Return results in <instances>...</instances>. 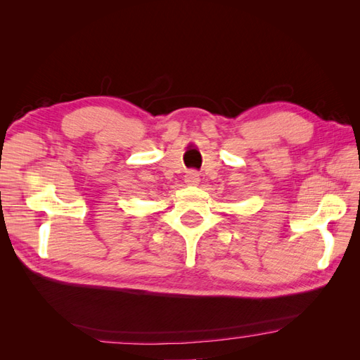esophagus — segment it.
I'll use <instances>...</instances> for the list:
<instances>
[{
    "label": "esophagus",
    "mask_w": 360,
    "mask_h": 360,
    "mask_svg": "<svg viewBox=\"0 0 360 360\" xmlns=\"http://www.w3.org/2000/svg\"><path fill=\"white\" fill-rule=\"evenodd\" d=\"M184 183L189 184V186H197L200 183V172L189 171L186 176H184Z\"/></svg>",
    "instance_id": "obj_1"
}]
</instances>
